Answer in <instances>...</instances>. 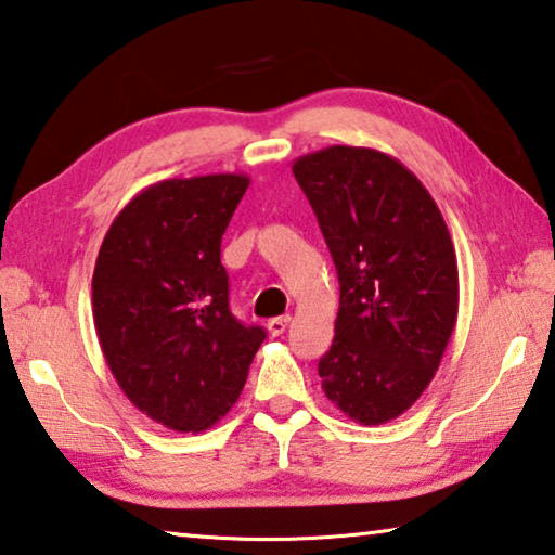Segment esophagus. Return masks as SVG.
Wrapping results in <instances>:
<instances>
[{
    "instance_id": "1",
    "label": "esophagus",
    "mask_w": 555,
    "mask_h": 555,
    "mask_svg": "<svg viewBox=\"0 0 555 555\" xmlns=\"http://www.w3.org/2000/svg\"><path fill=\"white\" fill-rule=\"evenodd\" d=\"M288 325H291V315H281V318H271L267 322V330H269L271 337H281Z\"/></svg>"
}]
</instances>
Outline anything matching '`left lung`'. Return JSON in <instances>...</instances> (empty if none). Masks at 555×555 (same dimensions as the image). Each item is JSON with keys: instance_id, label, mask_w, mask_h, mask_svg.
<instances>
[{"instance_id": "obj_1", "label": "left lung", "mask_w": 555, "mask_h": 555, "mask_svg": "<svg viewBox=\"0 0 555 555\" xmlns=\"http://www.w3.org/2000/svg\"><path fill=\"white\" fill-rule=\"evenodd\" d=\"M291 169L339 276L322 390L349 420L383 425L415 405L456 327L449 228L422 181L374 147L330 145Z\"/></svg>"}]
</instances>
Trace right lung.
Returning <instances> with one entry per match:
<instances>
[{"mask_svg":"<svg viewBox=\"0 0 555 555\" xmlns=\"http://www.w3.org/2000/svg\"><path fill=\"white\" fill-rule=\"evenodd\" d=\"M247 175L165 179L111 223L92 276L99 345L133 405L175 431H204L235 405L267 332L228 306L220 243Z\"/></svg>","mask_w":555,"mask_h":555,"instance_id":"right-lung-1","label":"right lung"}]
</instances>
